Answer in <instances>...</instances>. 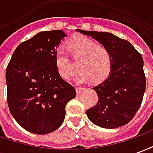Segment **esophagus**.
I'll return each instance as SVG.
<instances>
[{
    "mask_svg": "<svg viewBox=\"0 0 153 153\" xmlns=\"http://www.w3.org/2000/svg\"><path fill=\"white\" fill-rule=\"evenodd\" d=\"M82 90H83V88H81V87H76L77 95H79V94H81V92H82Z\"/></svg>",
    "mask_w": 153,
    "mask_h": 153,
    "instance_id": "34e87169",
    "label": "esophagus"
}]
</instances>
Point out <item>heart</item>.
I'll use <instances>...</instances> for the list:
<instances>
[{"label": "heart", "mask_w": 153, "mask_h": 153, "mask_svg": "<svg viewBox=\"0 0 153 153\" xmlns=\"http://www.w3.org/2000/svg\"><path fill=\"white\" fill-rule=\"evenodd\" d=\"M67 50L74 61H79L75 82L87 83L91 80L97 83L108 78L112 70L113 56L107 47L97 45L88 37L79 35L68 41ZM56 67L65 79H70L75 70L70 57L61 47L56 53Z\"/></svg>", "instance_id": "1"}]
</instances>
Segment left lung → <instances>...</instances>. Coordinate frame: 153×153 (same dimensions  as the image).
<instances>
[{"mask_svg": "<svg viewBox=\"0 0 153 153\" xmlns=\"http://www.w3.org/2000/svg\"><path fill=\"white\" fill-rule=\"evenodd\" d=\"M77 31L93 37L106 47L113 56L110 76L94 87L97 104L87 110V115L96 125L115 128L128 124L141 106L146 77L142 55L125 39L106 32Z\"/></svg>", "mask_w": 153, "mask_h": 153, "instance_id": "left-lung-1", "label": "left lung"}]
</instances>
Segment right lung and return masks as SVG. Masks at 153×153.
Listing matches in <instances>:
<instances>
[{
  "label": "right lung",
  "instance_id": "obj_1",
  "mask_svg": "<svg viewBox=\"0 0 153 153\" xmlns=\"http://www.w3.org/2000/svg\"><path fill=\"white\" fill-rule=\"evenodd\" d=\"M62 30L41 32L19 45L7 68V102L16 121L27 131L47 134L63 123L65 106L76 97L56 67Z\"/></svg>",
  "mask_w": 153,
  "mask_h": 153
}]
</instances>
